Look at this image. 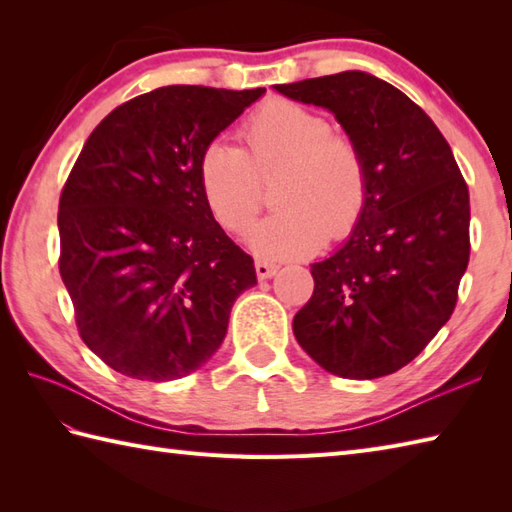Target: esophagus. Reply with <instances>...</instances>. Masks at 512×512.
<instances>
[{"mask_svg":"<svg viewBox=\"0 0 512 512\" xmlns=\"http://www.w3.org/2000/svg\"><path fill=\"white\" fill-rule=\"evenodd\" d=\"M255 270H257V277L259 279H270L273 275H277L279 264L277 262H270V259L259 257V259H255Z\"/></svg>","mask_w":512,"mask_h":512,"instance_id":"34e87169","label":"esophagus"}]
</instances>
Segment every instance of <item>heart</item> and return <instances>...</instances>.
Here are the masks:
<instances>
[{"label":"heart","instance_id":"b5f03b06","mask_svg":"<svg viewBox=\"0 0 512 512\" xmlns=\"http://www.w3.org/2000/svg\"><path fill=\"white\" fill-rule=\"evenodd\" d=\"M244 147L213 140L198 162L202 198L226 231L244 233L262 206V178L281 171L273 215L257 222L248 244L270 259L303 257L328 235L345 237L361 220L369 195L363 147L334 132L328 114L288 99H273L250 114Z\"/></svg>","mask_w":512,"mask_h":512}]
</instances>
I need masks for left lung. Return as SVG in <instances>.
Listing matches in <instances>:
<instances>
[{
    "label": "left lung",
    "mask_w": 512,
    "mask_h": 512,
    "mask_svg": "<svg viewBox=\"0 0 512 512\" xmlns=\"http://www.w3.org/2000/svg\"><path fill=\"white\" fill-rule=\"evenodd\" d=\"M275 90L328 107L369 167L361 220L341 250L312 264L314 292L292 330L325 372L394 374L458 303L471 255L469 187L436 123L391 83L352 70Z\"/></svg>",
    "instance_id": "left-lung-1"
}]
</instances>
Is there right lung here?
<instances>
[{
    "label": "right lung",
    "mask_w": 512,
    "mask_h": 512,
    "mask_svg": "<svg viewBox=\"0 0 512 512\" xmlns=\"http://www.w3.org/2000/svg\"><path fill=\"white\" fill-rule=\"evenodd\" d=\"M264 92L167 85L118 105L85 140L59 198V273L83 343L118 374L195 372L257 284L253 257L202 198L198 162Z\"/></svg>",
    "instance_id": "right-lung-1"
}]
</instances>
